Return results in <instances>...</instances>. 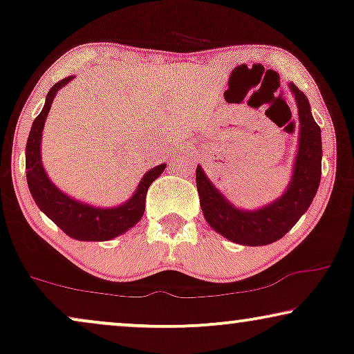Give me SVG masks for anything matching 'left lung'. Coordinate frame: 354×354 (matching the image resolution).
Instances as JSON below:
<instances>
[{"label": "left lung", "instance_id": "obj_1", "mask_svg": "<svg viewBox=\"0 0 354 354\" xmlns=\"http://www.w3.org/2000/svg\"><path fill=\"white\" fill-rule=\"evenodd\" d=\"M298 104L299 147L292 182L279 200L258 211L236 209L196 167V188L207 224L235 243L261 246L277 241L297 224L316 196L322 174L321 127L316 124L306 95L290 84Z\"/></svg>", "mask_w": 354, "mask_h": 354}]
</instances>
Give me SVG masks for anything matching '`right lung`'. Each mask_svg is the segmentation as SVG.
<instances>
[{
  "mask_svg": "<svg viewBox=\"0 0 354 354\" xmlns=\"http://www.w3.org/2000/svg\"><path fill=\"white\" fill-rule=\"evenodd\" d=\"M74 77H66L51 86L46 95V103L41 113L33 120L26 147L27 183L38 207L72 239L82 241H106L114 239L142 219L147 203V193L151 183L161 176L166 164L153 167L145 174L135 195L127 203L111 209H101L75 201L53 185L41 166L40 143L46 115L55 100L56 91L62 88Z\"/></svg>",
  "mask_w": 354,
  "mask_h": 354,
  "instance_id": "add662e5",
  "label": "right lung"
}]
</instances>
